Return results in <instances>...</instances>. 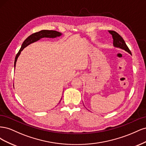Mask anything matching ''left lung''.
Masks as SVG:
<instances>
[{
  "label": "left lung",
  "mask_w": 146,
  "mask_h": 146,
  "mask_svg": "<svg viewBox=\"0 0 146 146\" xmlns=\"http://www.w3.org/2000/svg\"><path fill=\"white\" fill-rule=\"evenodd\" d=\"M108 32L112 35L113 39V45L116 47H119L122 49L125 50L127 52H129L130 54H131V51L127 46L125 42L123 40L122 36L120 35H119L115 31L113 30H108Z\"/></svg>",
  "instance_id": "8db88e82"
}]
</instances>
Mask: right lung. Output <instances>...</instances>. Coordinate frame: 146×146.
I'll use <instances>...</instances> for the list:
<instances>
[{
    "label": "right lung",
    "instance_id": "obj_1",
    "mask_svg": "<svg viewBox=\"0 0 146 146\" xmlns=\"http://www.w3.org/2000/svg\"><path fill=\"white\" fill-rule=\"evenodd\" d=\"M61 35V33L56 32V31L55 30H43L39 31L38 32L34 33L32 35H30V36L25 39V40L24 41V42L22 44V46L20 48V50H19L18 53H17L15 60V66H16V63L17 58H18L19 55L21 54V52L24 49V48L25 47H27L28 45H29L30 44L34 42L35 41H36L39 40V39H41L42 38H55L56 36H60Z\"/></svg>",
    "mask_w": 146,
    "mask_h": 146
}]
</instances>
